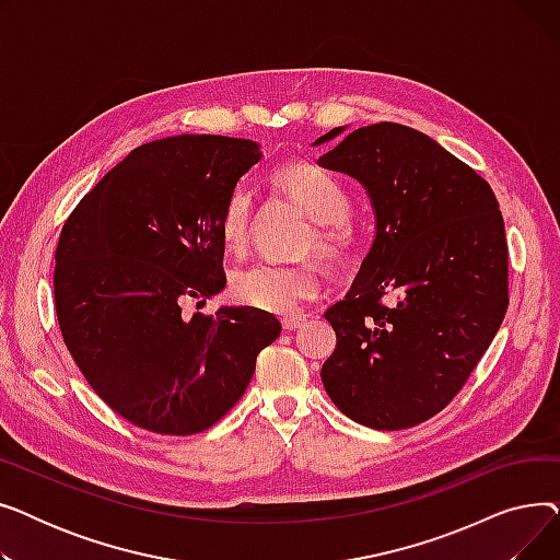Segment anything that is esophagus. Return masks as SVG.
I'll return each mask as SVG.
<instances>
[{"label": "esophagus", "mask_w": 560, "mask_h": 560, "mask_svg": "<svg viewBox=\"0 0 560 560\" xmlns=\"http://www.w3.org/2000/svg\"><path fill=\"white\" fill-rule=\"evenodd\" d=\"M281 325H283L285 331H295V329H300L304 325V317H283Z\"/></svg>", "instance_id": "esophagus-1"}]
</instances>
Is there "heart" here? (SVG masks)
I'll return each mask as SVG.
<instances>
[{
    "label": "heart",
    "mask_w": 560,
    "mask_h": 560,
    "mask_svg": "<svg viewBox=\"0 0 560 560\" xmlns=\"http://www.w3.org/2000/svg\"><path fill=\"white\" fill-rule=\"evenodd\" d=\"M275 184L295 201L300 209L317 222L308 238V249L322 256L342 260L357 252L359 238L349 224L351 197L336 174L311 163L285 165L275 172ZM254 215V192L247 184L233 186L220 213V238L226 249L238 252L247 245ZM233 298L272 315H295L302 304L317 298L319 275L308 262L279 265L252 262L231 277Z\"/></svg>",
    "instance_id": "1"
}]
</instances>
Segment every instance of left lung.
<instances>
[{
    "label": "left lung",
    "instance_id": "obj_1",
    "mask_svg": "<svg viewBox=\"0 0 560 560\" xmlns=\"http://www.w3.org/2000/svg\"><path fill=\"white\" fill-rule=\"evenodd\" d=\"M342 131L331 129L315 144ZM319 165L361 182L376 215L357 281L325 313L338 342L322 365V384L359 424H422L465 386L509 308V245L497 197L445 147L395 122L351 131Z\"/></svg>",
    "mask_w": 560,
    "mask_h": 560
}]
</instances>
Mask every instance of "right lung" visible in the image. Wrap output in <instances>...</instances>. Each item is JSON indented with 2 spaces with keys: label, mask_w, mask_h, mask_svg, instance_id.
<instances>
[{
  "label": "right lung",
  "mask_w": 560,
  "mask_h": 560,
  "mask_svg": "<svg viewBox=\"0 0 560 560\" xmlns=\"http://www.w3.org/2000/svg\"><path fill=\"white\" fill-rule=\"evenodd\" d=\"M260 161L254 140L172 136L136 147L88 192L56 247L54 306L91 388L131 424L192 435L222 420L281 325L203 306L226 285L220 213Z\"/></svg>",
  "instance_id": "1"
}]
</instances>
